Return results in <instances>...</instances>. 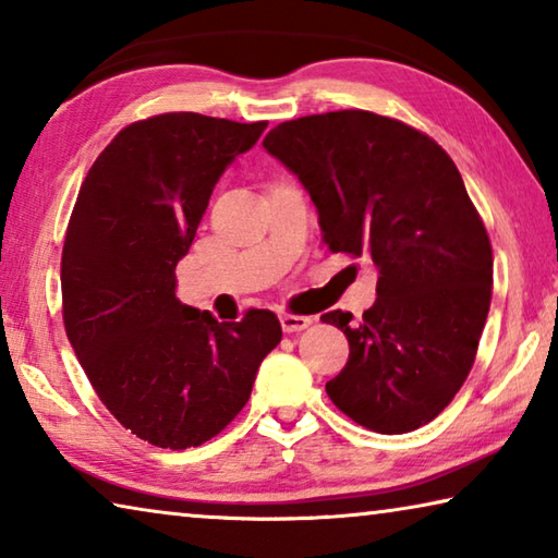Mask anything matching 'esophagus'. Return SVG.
I'll return each mask as SVG.
<instances>
[{
	"mask_svg": "<svg viewBox=\"0 0 558 558\" xmlns=\"http://www.w3.org/2000/svg\"><path fill=\"white\" fill-rule=\"evenodd\" d=\"M280 325L286 332H302V329L313 325V317H302V315H290V313H282L280 315Z\"/></svg>",
	"mask_w": 558,
	"mask_h": 558,
	"instance_id": "esophagus-1",
	"label": "esophagus"
}]
</instances>
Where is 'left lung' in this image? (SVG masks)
Segmentation results:
<instances>
[{
	"label": "left lung",
	"instance_id": "obj_1",
	"mask_svg": "<svg viewBox=\"0 0 558 558\" xmlns=\"http://www.w3.org/2000/svg\"><path fill=\"white\" fill-rule=\"evenodd\" d=\"M263 147L305 186L327 248L379 272L359 323L323 315L349 342L327 396L384 436L426 426L468 379L493 298V245L458 167L428 135L366 110L280 122Z\"/></svg>",
	"mask_w": 558,
	"mask_h": 558
}]
</instances>
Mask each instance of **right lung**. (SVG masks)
Listing matches in <instances>:
<instances>
[{"mask_svg":"<svg viewBox=\"0 0 558 558\" xmlns=\"http://www.w3.org/2000/svg\"><path fill=\"white\" fill-rule=\"evenodd\" d=\"M266 128L199 112L132 122L75 199L61 258L65 335L106 409L157 448L221 433L280 344L270 310L219 323L174 292L216 182Z\"/></svg>","mask_w":558,"mask_h":558,"instance_id":"1","label":"right lung"}]
</instances>
